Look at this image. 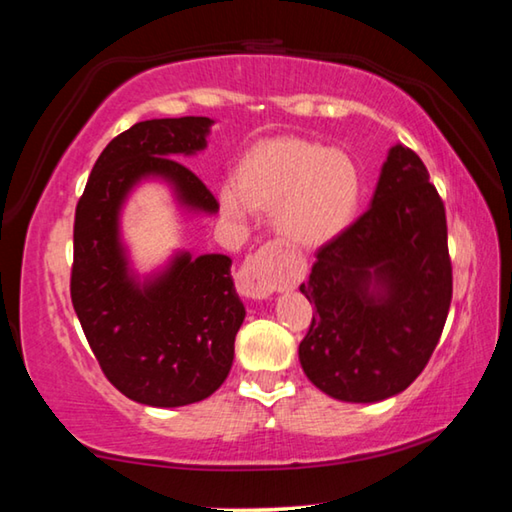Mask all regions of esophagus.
<instances>
[{"label": "esophagus", "instance_id": "esophagus-1", "mask_svg": "<svg viewBox=\"0 0 512 512\" xmlns=\"http://www.w3.org/2000/svg\"><path fill=\"white\" fill-rule=\"evenodd\" d=\"M275 246L264 244L255 253H250L237 273V287L246 298L264 300L277 289V275L273 268Z\"/></svg>", "mask_w": 512, "mask_h": 512}]
</instances>
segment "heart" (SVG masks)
Segmentation results:
<instances>
[{
    "label": "heart",
    "instance_id": "heart-1",
    "mask_svg": "<svg viewBox=\"0 0 512 512\" xmlns=\"http://www.w3.org/2000/svg\"><path fill=\"white\" fill-rule=\"evenodd\" d=\"M361 171L348 153L282 137L255 146L219 189L223 210L244 219L275 207V225L298 246H320L348 228L361 201Z\"/></svg>",
    "mask_w": 512,
    "mask_h": 512
}]
</instances>
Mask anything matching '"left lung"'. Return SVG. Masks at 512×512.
<instances>
[{"mask_svg":"<svg viewBox=\"0 0 512 512\" xmlns=\"http://www.w3.org/2000/svg\"><path fill=\"white\" fill-rule=\"evenodd\" d=\"M300 291L316 307L298 348L311 384L363 404L413 384L452 302L445 203L418 153L393 146L372 205L316 250Z\"/></svg>","mask_w":512,"mask_h":512,"instance_id":"8db88e82","label":"left lung"}]
</instances>
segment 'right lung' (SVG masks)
Here are the masks:
<instances>
[{
    "label": "right lung",
    "mask_w": 512,
    "mask_h": 512,
    "mask_svg": "<svg viewBox=\"0 0 512 512\" xmlns=\"http://www.w3.org/2000/svg\"><path fill=\"white\" fill-rule=\"evenodd\" d=\"M210 126L207 117L131 126L101 151L76 203L69 293L85 339L119 393L164 409L201 402L223 384L246 309L225 255L185 253L158 280L137 287L126 271L117 216L144 176L171 180L194 210H219L203 180L173 158L201 151Z\"/></svg>",
    "instance_id": "right-lung-1"
}]
</instances>
